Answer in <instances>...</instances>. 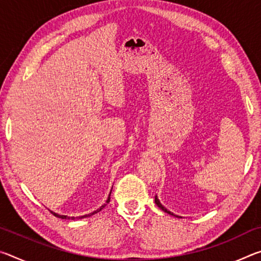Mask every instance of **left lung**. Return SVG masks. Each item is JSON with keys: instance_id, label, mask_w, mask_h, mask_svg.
Segmentation results:
<instances>
[{"instance_id": "obj_1", "label": "left lung", "mask_w": 261, "mask_h": 261, "mask_svg": "<svg viewBox=\"0 0 261 261\" xmlns=\"http://www.w3.org/2000/svg\"><path fill=\"white\" fill-rule=\"evenodd\" d=\"M155 204L158 205V207H160V208L163 211V212H166V213H168V214H170V215H174V216H177V215H175L174 213H171V212L170 211H168L167 208H166V207L165 206H163L162 204H161V202H160V200H159V198L155 196ZM177 218H178V216H177Z\"/></svg>"}]
</instances>
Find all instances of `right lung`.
Segmentation results:
<instances>
[{"mask_svg": "<svg viewBox=\"0 0 261 261\" xmlns=\"http://www.w3.org/2000/svg\"><path fill=\"white\" fill-rule=\"evenodd\" d=\"M113 189V188H112ZM110 193H112V191H110ZM110 193H109V196H108V198H107V200H106V202L105 204L101 206V207H99L98 210L96 211H94V212H92V213H90V214H85V215H82V216H68V215H61V214H59V213H55V212H51L53 214H54L56 218H59V219H63V220H71V221H74V220H81V219H85V218H88V216H92V215H94V214H96L98 213V212H100L101 210L103 208V207L108 204L109 202V200H110Z\"/></svg>", "mask_w": 261, "mask_h": 261, "instance_id": "add662e5", "label": "right lung"}]
</instances>
